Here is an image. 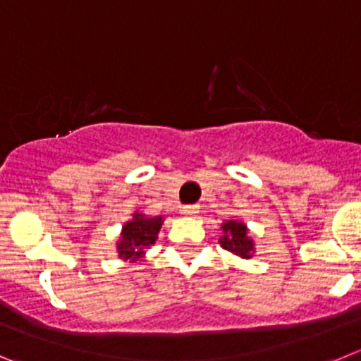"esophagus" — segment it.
<instances>
[{
	"label": "esophagus",
	"mask_w": 361,
	"mask_h": 361,
	"mask_svg": "<svg viewBox=\"0 0 361 361\" xmlns=\"http://www.w3.org/2000/svg\"><path fill=\"white\" fill-rule=\"evenodd\" d=\"M197 209H200L197 204H185V207H183V214H185V216H196Z\"/></svg>",
	"instance_id": "34e87169"
}]
</instances>
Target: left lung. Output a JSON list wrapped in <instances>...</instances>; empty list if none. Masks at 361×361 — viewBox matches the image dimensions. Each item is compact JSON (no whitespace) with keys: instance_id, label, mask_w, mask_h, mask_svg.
Returning <instances> with one entry per match:
<instances>
[{"instance_id":"8db88e82","label":"left lung","mask_w":361,"mask_h":361,"mask_svg":"<svg viewBox=\"0 0 361 361\" xmlns=\"http://www.w3.org/2000/svg\"><path fill=\"white\" fill-rule=\"evenodd\" d=\"M223 232L225 235L221 237L219 245L225 250L232 252L233 255H239L243 259L252 257L253 243L250 241V237L246 235V226L237 221H228L223 225Z\"/></svg>"}]
</instances>
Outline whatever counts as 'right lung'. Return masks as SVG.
Segmentation results:
<instances>
[{
    "mask_svg": "<svg viewBox=\"0 0 361 361\" xmlns=\"http://www.w3.org/2000/svg\"><path fill=\"white\" fill-rule=\"evenodd\" d=\"M161 217H144L142 214H135V219L124 225L122 239L118 245V253L122 259H140L145 248L154 245L157 235L160 232Z\"/></svg>",
    "mask_w": 361,
    "mask_h": 361,
    "instance_id": "add662e5",
    "label": "right lung"
}]
</instances>
